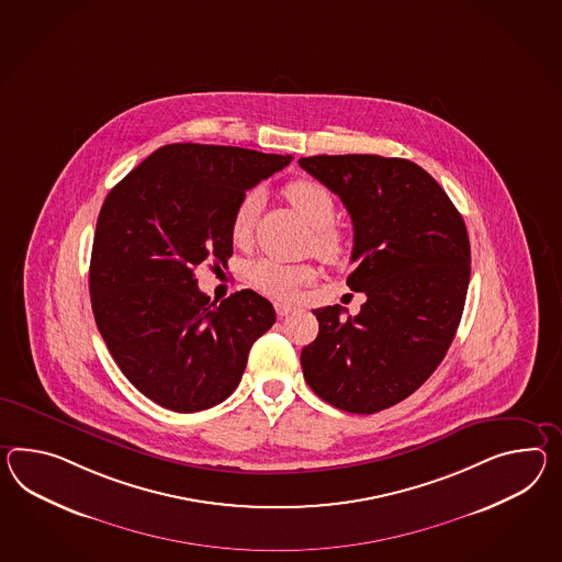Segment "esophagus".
<instances>
[{
	"label": "esophagus",
	"mask_w": 562,
	"mask_h": 562,
	"mask_svg": "<svg viewBox=\"0 0 562 562\" xmlns=\"http://www.w3.org/2000/svg\"><path fill=\"white\" fill-rule=\"evenodd\" d=\"M274 306L278 316H286L290 315V313H294V306L286 304V302H276Z\"/></svg>",
	"instance_id": "obj_1"
}]
</instances>
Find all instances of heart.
<instances>
[{"instance_id":"b5f03b06","label":"heart","mask_w":562,"mask_h":562,"mask_svg":"<svg viewBox=\"0 0 562 562\" xmlns=\"http://www.w3.org/2000/svg\"><path fill=\"white\" fill-rule=\"evenodd\" d=\"M290 205L301 213L304 221L313 227L311 247L323 260H339L345 251V239L341 232L330 223L335 220V199L327 187L311 179L292 180L284 189ZM261 196L258 191L244 194L239 205L235 206L232 220V239L235 246H246L251 239L256 215L260 211ZM315 276V268L308 263L288 266L272 260H260L249 266L247 278L249 284L274 299L294 296L302 282Z\"/></svg>"}]
</instances>
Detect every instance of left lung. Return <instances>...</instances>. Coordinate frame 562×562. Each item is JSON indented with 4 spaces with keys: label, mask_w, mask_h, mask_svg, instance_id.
Segmentation results:
<instances>
[{
    "label": "left lung",
    "mask_w": 562,
    "mask_h": 562,
    "mask_svg": "<svg viewBox=\"0 0 562 562\" xmlns=\"http://www.w3.org/2000/svg\"><path fill=\"white\" fill-rule=\"evenodd\" d=\"M301 168L339 194L353 221L357 316L313 311L304 380L339 411L373 414L411 396L447 356L465 306L471 247L465 221L425 168L373 154L311 156Z\"/></svg>",
    "instance_id": "left-lung-1"
}]
</instances>
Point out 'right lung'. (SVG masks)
Wrapping results in <instances>:
<instances>
[{
  "instance_id": "obj_1",
  "label": "right lung",
  "mask_w": 562,
  "mask_h": 562,
  "mask_svg": "<svg viewBox=\"0 0 562 562\" xmlns=\"http://www.w3.org/2000/svg\"><path fill=\"white\" fill-rule=\"evenodd\" d=\"M292 158L235 146L168 144L120 180L97 217L89 292L97 329L137 390L162 408L217 406L276 323L254 290L211 302L194 268L233 254L235 206Z\"/></svg>"
}]
</instances>
